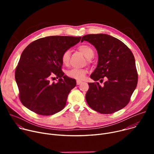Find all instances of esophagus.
Listing matches in <instances>:
<instances>
[{
	"label": "esophagus",
	"instance_id": "esophagus-1",
	"mask_svg": "<svg viewBox=\"0 0 154 154\" xmlns=\"http://www.w3.org/2000/svg\"><path fill=\"white\" fill-rule=\"evenodd\" d=\"M82 83V81H81V80H77V85H80Z\"/></svg>",
	"mask_w": 154,
	"mask_h": 154
}]
</instances>
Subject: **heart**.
I'll return each mask as SVG.
<instances>
[{
	"instance_id": "obj_1",
	"label": "heart",
	"mask_w": 154,
	"mask_h": 154,
	"mask_svg": "<svg viewBox=\"0 0 154 154\" xmlns=\"http://www.w3.org/2000/svg\"><path fill=\"white\" fill-rule=\"evenodd\" d=\"M78 50L88 59L92 58L94 55V51L91 47L88 45H83L78 47ZM70 59V51L69 50L66 51L61 55V60L63 64L67 65L69 62ZM87 73V71L84 69L73 68L66 72V75L71 78L81 80L83 79Z\"/></svg>"
}]
</instances>
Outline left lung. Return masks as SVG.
I'll return each instance as SVG.
<instances>
[{
  "mask_svg": "<svg viewBox=\"0 0 154 154\" xmlns=\"http://www.w3.org/2000/svg\"><path fill=\"white\" fill-rule=\"evenodd\" d=\"M91 43L98 54L97 68L90 75L94 81L88 83L86 100L94 110L110 114L124 108L137 88L138 73L134 54L119 39L106 34H90L82 37L81 42Z\"/></svg>",
  "mask_w": 154,
  "mask_h": 154,
  "instance_id": "obj_1",
  "label": "left lung"
}]
</instances>
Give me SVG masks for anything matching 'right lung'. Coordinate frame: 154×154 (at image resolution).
I'll use <instances>...</instances> for the list:
<instances>
[{
	"label": "right lung",
	"instance_id": "1",
	"mask_svg": "<svg viewBox=\"0 0 154 154\" xmlns=\"http://www.w3.org/2000/svg\"><path fill=\"white\" fill-rule=\"evenodd\" d=\"M80 37L52 36L38 39L22 53L15 71L20 102L30 110L43 116L64 108L76 80L64 75L63 52L80 42ZM55 76L57 83L50 80Z\"/></svg>",
	"mask_w": 154,
	"mask_h": 154
}]
</instances>
